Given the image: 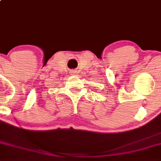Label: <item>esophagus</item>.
<instances>
[{
  "label": "esophagus",
  "mask_w": 161,
  "mask_h": 161,
  "mask_svg": "<svg viewBox=\"0 0 161 161\" xmlns=\"http://www.w3.org/2000/svg\"><path fill=\"white\" fill-rule=\"evenodd\" d=\"M76 72L77 71L75 70V69H74V70H71V75H76Z\"/></svg>",
  "instance_id": "1"
}]
</instances>
